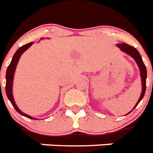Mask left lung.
<instances>
[{
    "instance_id": "8db88e82",
    "label": "left lung",
    "mask_w": 153,
    "mask_h": 153,
    "mask_svg": "<svg viewBox=\"0 0 153 153\" xmlns=\"http://www.w3.org/2000/svg\"><path fill=\"white\" fill-rule=\"evenodd\" d=\"M116 46H118V48L120 49L121 51L126 53V54L129 55L131 57H133L135 62L138 65V68L140 69V78H141V84H142V91H141V93H140V96L139 98L138 101L137 102L136 105L134 107V109L132 111H134L136 107L138 105V103L140 102V101L143 99L144 96H145V90H146V78H147V70H146V67H145V65L144 64V62L142 61V57L140 56V53H139L137 50L136 48H134L133 46H129L126 43H118L116 44ZM131 111H129V113L127 114H129V113H131Z\"/></svg>"
}]
</instances>
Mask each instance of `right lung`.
<instances>
[{
	"mask_svg": "<svg viewBox=\"0 0 153 153\" xmlns=\"http://www.w3.org/2000/svg\"><path fill=\"white\" fill-rule=\"evenodd\" d=\"M34 43L33 42H30V43H27L24 46L19 47L18 50L16 51V52L15 53V54L13 55V59L11 61L10 65H8V69H7V71H6V85H5V91H6V95L8 96V99L10 100L11 103L13 104V107H14L16 111L18 112L19 114H20L21 115L26 117V118H30V119H38L36 118H34V117H31V116L28 115L27 114H24V112H22L19 109V107H17V105L16 104L15 102L14 98H13V78H14V74H15V71H16V69L17 64H18V62H19V58L21 57V55L24 53V51H26L29 47H30L32 44Z\"/></svg>",
	"mask_w": 153,
	"mask_h": 153,
	"instance_id": "add662e5",
	"label": "right lung"
}]
</instances>
